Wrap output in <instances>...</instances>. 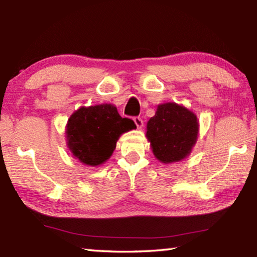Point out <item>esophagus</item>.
Here are the masks:
<instances>
[{
    "label": "esophagus",
    "mask_w": 257,
    "mask_h": 257,
    "mask_svg": "<svg viewBox=\"0 0 257 257\" xmlns=\"http://www.w3.org/2000/svg\"><path fill=\"white\" fill-rule=\"evenodd\" d=\"M134 121H135V123H136L138 129H142L143 125H144V121H143L142 118H139V116H135Z\"/></svg>",
    "instance_id": "1"
}]
</instances>
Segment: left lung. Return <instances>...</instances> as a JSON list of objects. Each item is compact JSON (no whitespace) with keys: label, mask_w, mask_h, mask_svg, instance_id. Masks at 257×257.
I'll return each mask as SVG.
<instances>
[{"label":"left lung","mask_w":257,"mask_h":257,"mask_svg":"<svg viewBox=\"0 0 257 257\" xmlns=\"http://www.w3.org/2000/svg\"><path fill=\"white\" fill-rule=\"evenodd\" d=\"M198 125L197 116L185 106L160 104L146 132L155 158L165 164L186 159L196 144Z\"/></svg>","instance_id":"1"}]
</instances>
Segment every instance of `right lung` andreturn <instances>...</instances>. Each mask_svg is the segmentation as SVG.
<instances>
[{
    "instance_id": "1",
    "label": "right lung",
    "mask_w": 257,
    "mask_h": 257,
    "mask_svg": "<svg viewBox=\"0 0 257 257\" xmlns=\"http://www.w3.org/2000/svg\"><path fill=\"white\" fill-rule=\"evenodd\" d=\"M136 128L132 119L122 118L112 104L82 106L67 123V145L81 163L97 167L110 159L123 133Z\"/></svg>"
}]
</instances>
